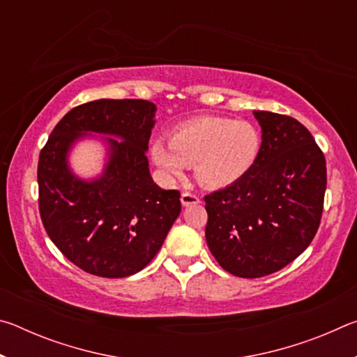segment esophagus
Returning a JSON list of instances; mask_svg holds the SVG:
<instances>
[{
    "label": "esophagus",
    "mask_w": 357,
    "mask_h": 357,
    "mask_svg": "<svg viewBox=\"0 0 357 357\" xmlns=\"http://www.w3.org/2000/svg\"><path fill=\"white\" fill-rule=\"evenodd\" d=\"M181 203H183L184 208H187V206H192V204L200 203V198H198L197 195H193V193L184 192L183 195H181Z\"/></svg>",
    "instance_id": "1"
}]
</instances>
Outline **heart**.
<instances>
[{
  "label": "heart",
  "mask_w": 357,
  "mask_h": 357,
  "mask_svg": "<svg viewBox=\"0 0 357 357\" xmlns=\"http://www.w3.org/2000/svg\"><path fill=\"white\" fill-rule=\"evenodd\" d=\"M261 146V132L249 121L200 116L178 126L170 140L155 138L149 153L167 179H181L187 165H193L203 187L223 189L253 170Z\"/></svg>",
  "instance_id": "obj_1"
}]
</instances>
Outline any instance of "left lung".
<instances>
[{
	"instance_id": "1",
	"label": "left lung",
	"mask_w": 357,
	"mask_h": 357,
	"mask_svg": "<svg viewBox=\"0 0 357 357\" xmlns=\"http://www.w3.org/2000/svg\"><path fill=\"white\" fill-rule=\"evenodd\" d=\"M261 154L239 183L204 197L206 243L229 274L257 279L298 258L321 220L326 159L299 121L253 112Z\"/></svg>"
}]
</instances>
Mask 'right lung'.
<instances>
[{
	"instance_id": "1",
	"label": "right lung",
	"mask_w": 357,
	"mask_h": 357,
	"mask_svg": "<svg viewBox=\"0 0 357 357\" xmlns=\"http://www.w3.org/2000/svg\"><path fill=\"white\" fill-rule=\"evenodd\" d=\"M157 107L140 99H100L72 108L40 151L39 211L45 231L84 273L121 279L146 268L181 213V193L157 185L148 142ZM105 148L96 177L70 165L82 141Z\"/></svg>"
}]
</instances>
